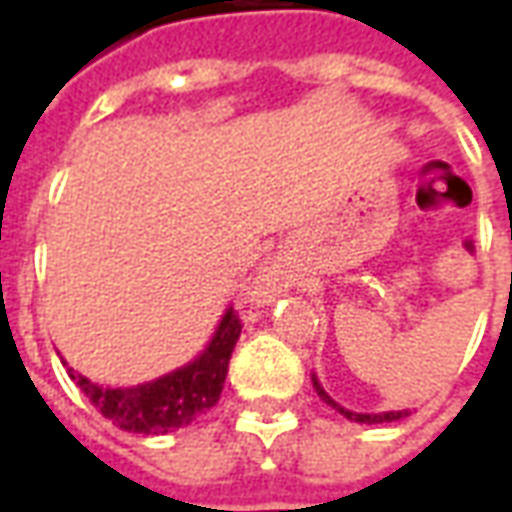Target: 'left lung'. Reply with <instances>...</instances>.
Here are the masks:
<instances>
[{
    "label": "left lung",
    "instance_id": "8db88e82",
    "mask_svg": "<svg viewBox=\"0 0 512 512\" xmlns=\"http://www.w3.org/2000/svg\"><path fill=\"white\" fill-rule=\"evenodd\" d=\"M312 384H315V392L321 395V400H326L329 406L337 408V411H340L343 417L351 419V422H367V425H378V422H395V419H403L408 414V411H384V414H356V411H348V408H343V406H340V403H334L332 397L323 392V386L318 384V378H315V376H312Z\"/></svg>",
    "mask_w": 512,
    "mask_h": 512
}]
</instances>
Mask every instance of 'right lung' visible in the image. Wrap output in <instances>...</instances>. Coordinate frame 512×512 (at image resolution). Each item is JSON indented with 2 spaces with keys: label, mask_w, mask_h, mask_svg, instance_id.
I'll use <instances>...</instances> for the list:
<instances>
[{
  "label": "right lung",
  "mask_w": 512,
  "mask_h": 512,
  "mask_svg": "<svg viewBox=\"0 0 512 512\" xmlns=\"http://www.w3.org/2000/svg\"><path fill=\"white\" fill-rule=\"evenodd\" d=\"M241 334V318L235 310L224 312L222 323L216 326L211 343L194 362L172 370L167 376L147 381V384L109 389L93 384L90 378L71 373L76 386L106 419H112L117 428L128 433L161 436L169 430L186 428L189 422L202 417L208 408L216 406L222 395L230 356Z\"/></svg>",
  "instance_id": "1"
}]
</instances>
